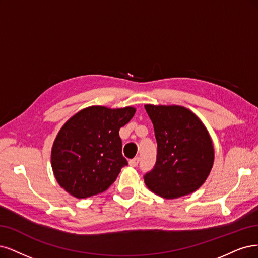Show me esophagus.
<instances>
[{
    "label": "esophagus",
    "instance_id": "1",
    "mask_svg": "<svg viewBox=\"0 0 258 258\" xmlns=\"http://www.w3.org/2000/svg\"><path fill=\"white\" fill-rule=\"evenodd\" d=\"M139 164V157H135V159H133L130 161V166H132V167H136V166Z\"/></svg>",
    "mask_w": 258,
    "mask_h": 258
}]
</instances>
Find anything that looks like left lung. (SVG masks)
Wrapping results in <instances>:
<instances>
[{
    "label": "left lung",
    "mask_w": 258,
    "mask_h": 258,
    "mask_svg": "<svg viewBox=\"0 0 258 258\" xmlns=\"http://www.w3.org/2000/svg\"><path fill=\"white\" fill-rule=\"evenodd\" d=\"M157 143L156 162L145 176L147 186L164 198L195 192L209 176L214 151L209 133L181 106L146 105Z\"/></svg>",
    "instance_id": "1"
}]
</instances>
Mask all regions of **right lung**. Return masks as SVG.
Wrapping results in <instances>:
<instances>
[{
    "label": "right lung",
    "mask_w": 258,
    "mask_h": 258,
    "mask_svg": "<svg viewBox=\"0 0 258 258\" xmlns=\"http://www.w3.org/2000/svg\"><path fill=\"white\" fill-rule=\"evenodd\" d=\"M134 114L133 107L92 106L64 124L54 140L51 163L55 179L66 192L87 198L113 183L127 165L119 131Z\"/></svg>",
    "instance_id": "right-lung-1"
}]
</instances>
